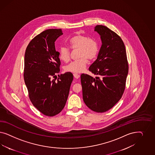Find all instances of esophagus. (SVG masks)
Segmentation results:
<instances>
[{
    "instance_id": "34e87169",
    "label": "esophagus",
    "mask_w": 155,
    "mask_h": 155,
    "mask_svg": "<svg viewBox=\"0 0 155 155\" xmlns=\"http://www.w3.org/2000/svg\"><path fill=\"white\" fill-rule=\"evenodd\" d=\"M73 75H74V78H76V79H78V78H80V75H79V74H76V73H74V74H73Z\"/></svg>"
}]
</instances>
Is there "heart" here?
I'll list each match as a JSON object with an SVG mask.
<instances>
[{"mask_svg": "<svg viewBox=\"0 0 155 155\" xmlns=\"http://www.w3.org/2000/svg\"><path fill=\"white\" fill-rule=\"evenodd\" d=\"M71 49L79 50L80 60L73 61L65 67L67 72L74 73H81L85 69L87 64V60H94L98 52L97 42L93 38H89L83 35H77L72 37L69 41ZM71 51L68 47H60L59 49V57L61 60L67 62L69 61Z\"/></svg>", "mask_w": 155, "mask_h": 155, "instance_id": "heart-1", "label": "heart"}]
</instances>
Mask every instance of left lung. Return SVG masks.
I'll use <instances>...</instances> for the list:
<instances>
[{
    "label": "left lung",
    "mask_w": 155,
    "mask_h": 155,
    "mask_svg": "<svg viewBox=\"0 0 155 155\" xmlns=\"http://www.w3.org/2000/svg\"><path fill=\"white\" fill-rule=\"evenodd\" d=\"M94 31L100 35L102 45L89 70L97 77L82 74L81 82L86 105L95 112L104 113L122 98L128 64L124 44L117 33L102 25H96Z\"/></svg>",
    "instance_id": "8db88e82"
}]
</instances>
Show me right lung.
<instances>
[{
	"mask_svg": "<svg viewBox=\"0 0 155 155\" xmlns=\"http://www.w3.org/2000/svg\"><path fill=\"white\" fill-rule=\"evenodd\" d=\"M63 33L61 29H49L30 41L24 56V79L33 106L45 115L53 117L65 106L73 75L61 74L59 52L55 49L57 38Z\"/></svg>",
	"mask_w": 155,
	"mask_h": 155,
	"instance_id": "right-lung-1",
	"label": "right lung"
}]
</instances>
